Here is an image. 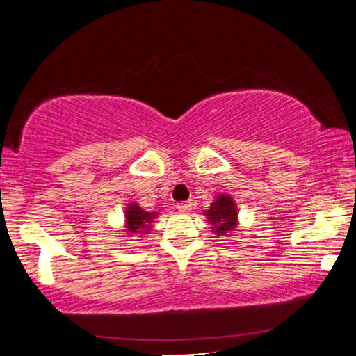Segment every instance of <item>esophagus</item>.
<instances>
[{"instance_id": "1", "label": "esophagus", "mask_w": 356, "mask_h": 356, "mask_svg": "<svg viewBox=\"0 0 356 356\" xmlns=\"http://www.w3.org/2000/svg\"><path fill=\"white\" fill-rule=\"evenodd\" d=\"M191 207H193V204H191L189 200H186V202H179L177 205V209L179 210V212H188V210H191Z\"/></svg>"}]
</instances>
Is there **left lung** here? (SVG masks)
I'll return each mask as SVG.
<instances>
[{
	"mask_svg": "<svg viewBox=\"0 0 356 356\" xmlns=\"http://www.w3.org/2000/svg\"><path fill=\"white\" fill-rule=\"evenodd\" d=\"M205 215L213 226V233L223 236L231 233L236 228V218H238V209H236L234 200L229 195L220 194L215 199L213 204H210L209 210H205Z\"/></svg>",
	"mask_w": 356,
	"mask_h": 356,
	"instance_id": "1",
	"label": "left lung"
}]
</instances>
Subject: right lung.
Here are the masks:
<instances>
[{
  "mask_svg": "<svg viewBox=\"0 0 356 356\" xmlns=\"http://www.w3.org/2000/svg\"><path fill=\"white\" fill-rule=\"evenodd\" d=\"M125 216H127L128 231H130V233L144 234V231H149L147 228H151L149 223H151V220L156 218V212L152 213L144 212V210H141V207H138L136 204H133L131 207L127 209Z\"/></svg>",
  "mask_w": 356,
  "mask_h": 356,
  "instance_id": "right-lung-1",
  "label": "right lung"
}]
</instances>
